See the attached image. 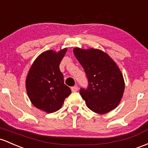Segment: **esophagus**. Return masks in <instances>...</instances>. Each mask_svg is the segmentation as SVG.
I'll use <instances>...</instances> for the list:
<instances>
[{
  "label": "esophagus",
  "mask_w": 148,
  "mask_h": 148,
  "mask_svg": "<svg viewBox=\"0 0 148 148\" xmlns=\"http://www.w3.org/2000/svg\"><path fill=\"white\" fill-rule=\"evenodd\" d=\"M77 89H78V88H77V86H74V87H71V91H72L73 92H77Z\"/></svg>",
  "instance_id": "1"
}]
</instances>
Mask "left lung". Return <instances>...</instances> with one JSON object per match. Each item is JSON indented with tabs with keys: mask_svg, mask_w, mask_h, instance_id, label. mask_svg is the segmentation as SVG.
Returning a JSON list of instances; mask_svg holds the SVG:
<instances>
[{
	"mask_svg": "<svg viewBox=\"0 0 148 148\" xmlns=\"http://www.w3.org/2000/svg\"><path fill=\"white\" fill-rule=\"evenodd\" d=\"M73 53L89 82L87 89L79 91L87 107L98 114H106L116 108L125 88L123 75L117 64L99 49L75 47Z\"/></svg>",
	"mask_w": 148,
	"mask_h": 148,
	"instance_id": "1",
	"label": "left lung"
}]
</instances>
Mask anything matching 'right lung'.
Segmentation results:
<instances>
[{"label": "right lung", "mask_w": 148, "mask_h": 148, "mask_svg": "<svg viewBox=\"0 0 148 148\" xmlns=\"http://www.w3.org/2000/svg\"><path fill=\"white\" fill-rule=\"evenodd\" d=\"M67 48L59 52L50 50L41 53L35 59L26 78V89L30 101L38 109L47 113L59 110L71 93L64 84L59 64Z\"/></svg>", "instance_id": "obj_1"}]
</instances>
